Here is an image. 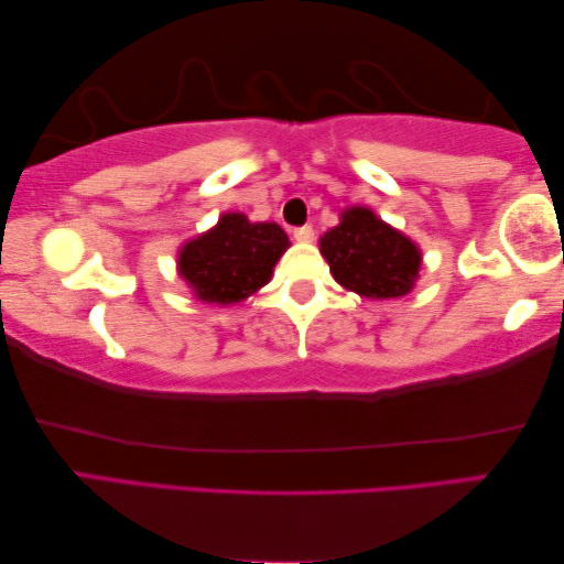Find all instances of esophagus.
Listing matches in <instances>:
<instances>
[{
  "label": "esophagus",
  "instance_id": "esophagus-1",
  "mask_svg": "<svg viewBox=\"0 0 564 564\" xmlns=\"http://www.w3.org/2000/svg\"><path fill=\"white\" fill-rule=\"evenodd\" d=\"M294 239H297V242H312V239H315V229H312L310 225L297 227L294 229Z\"/></svg>",
  "mask_w": 564,
  "mask_h": 564
}]
</instances>
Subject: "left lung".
Returning a JSON list of instances; mask_svg holds the SVG:
<instances>
[{
    "instance_id": "1",
    "label": "left lung",
    "mask_w": 564,
    "mask_h": 564,
    "mask_svg": "<svg viewBox=\"0 0 564 564\" xmlns=\"http://www.w3.org/2000/svg\"><path fill=\"white\" fill-rule=\"evenodd\" d=\"M319 252L343 288L369 300L408 294L422 262L417 245L367 207L345 209L339 225L319 239Z\"/></svg>"
}]
</instances>
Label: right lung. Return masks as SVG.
Wrapping results in <instances>:
<instances>
[{
	"mask_svg": "<svg viewBox=\"0 0 564 564\" xmlns=\"http://www.w3.org/2000/svg\"><path fill=\"white\" fill-rule=\"evenodd\" d=\"M290 239L274 221H249L239 212L180 249V274L207 304H235L270 282Z\"/></svg>",
	"mask_w": 564,
	"mask_h": 564,
	"instance_id": "obj_1",
	"label": "right lung"
}]
</instances>
